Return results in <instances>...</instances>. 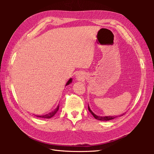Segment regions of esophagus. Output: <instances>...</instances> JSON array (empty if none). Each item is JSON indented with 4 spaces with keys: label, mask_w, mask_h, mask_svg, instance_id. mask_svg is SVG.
<instances>
[{
    "label": "esophagus",
    "mask_w": 154,
    "mask_h": 154,
    "mask_svg": "<svg viewBox=\"0 0 154 154\" xmlns=\"http://www.w3.org/2000/svg\"><path fill=\"white\" fill-rule=\"evenodd\" d=\"M77 79H78V80H81L83 79V76H82V75L81 74H77Z\"/></svg>",
    "instance_id": "esophagus-1"
}]
</instances>
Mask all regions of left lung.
Listing matches in <instances>:
<instances>
[{"label": "left lung", "mask_w": 154, "mask_h": 154, "mask_svg": "<svg viewBox=\"0 0 154 154\" xmlns=\"http://www.w3.org/2000/svg\"><path fill=\"white\" fill-rule=\"evenodd\" d=\"M88 109H89V112H90L91 114H92V115H93L94 118H95L96 119L99 120H101V121H108V120H112V119H115V118L118 117V116H99L96 115L95 114H94V113L92 112V110H91L90 109V108H89V105H88ZM123 114H122V115H120L119 116H122Z\"/></svg>", "instance_id": "left-lung-1"}]
</instances>
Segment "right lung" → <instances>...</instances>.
<instances>
[{
    "label": "right lung",
    "instance_id": "obj_1",
    "mask_svg": "<svg viewBox=\"0 0 154 154\" xmlns=\"http://www.w3.org/2000/svg\"><path fill=\"white\" fill-rule=\"evenodd\" d=\"M71 82H72V79L71 78V79L67 81L66 85H69ZM58 110H59V105L57 106L56 109H55L54 110H53V111H52V112H50L49 114H44V115H42V116H37L38 117H40V118H44V119H50V118L53 117L55 115V114H56V112H57Z\"/></svg>",
    "mask_w": 154,
    "mask_h": 154
}]
</instances>
